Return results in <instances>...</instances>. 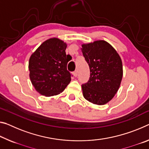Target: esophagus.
Returning <instances> with one entry per match:
<instances>
[{
    "instance_id": "1",
    "label": "esophagus",
    "mask_w": 149,
    "mask_h": 149,
    "mask_svg": "<svg viewBox=\"0 0 149 149\" xmlns=\"http://www.w3.org/2000/svg\"><path fill=\"white\" fill-rule=\"evenodd\" d=\"M73 75H74V77H77V71H75V72H73Z\"/></svg>"
}]
</instances>
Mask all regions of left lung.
<instances>
[{"label": "left lung", "instance_id": "8db88e82", "mask_svg": "<svg viewBox=\"0 0 149 149\" xmlns=\"http://www.w3.org/2000/svg\"><path fill=\"white\" fill-rule=\"evenodd\" d=\"M81 52L90 70L88 81L81 85L84 98L93 104L104 105L112 100L121 84V58L104 40L83 44Z\"/></svg>", "mask_w": 149, "mask_h": 149}]
</instances>
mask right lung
Returning a JSON list of instances; mask_svg holds the SVG:
<instances>
[{
  "label": "right lung",
  "mask_w": 149,
  "mask_h": 149,
  "mask_svg": "<svg viewBox=\"0 0 149 149\" xmlns=\"http://www.w3.org/2000/svg\"><path fill=\"white\" fill-rule=\"evenodd\" d=\"M67 45L54 38L43 42L29 60L30 78L36 90L42 95H56L64 90L71 81L65 54Z\"/></svg>",
  "instance_id": "obj_1"
}]
</instances>
